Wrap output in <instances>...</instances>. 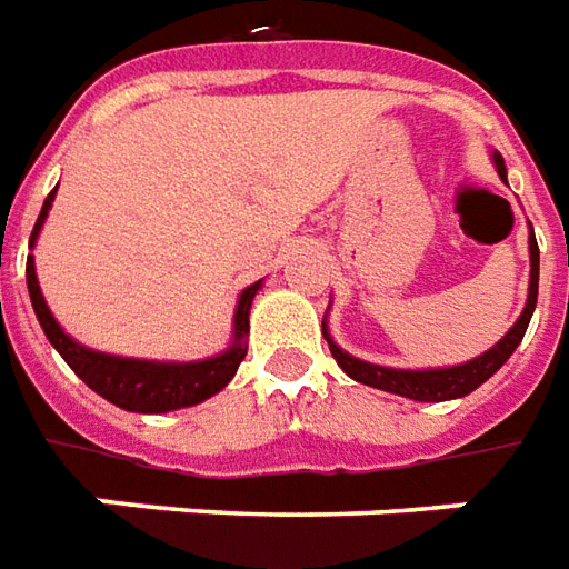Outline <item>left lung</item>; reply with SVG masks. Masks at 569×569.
Wrapping results in <instances>:
<instances>
[{
  "label": "left lung",
  "instance_id": "obj_1",
  "mask_svg": "<svg viewBox=\"0 0 569 569\" xmlns=\"http://www.w3.org/2000/svg\"><path fill=\"white\" fill-rule=\"evenodd\" d=\"M492 162H496V172L506 181V162L499 153H492ZM536 296H539V246H536L533 228H530V292H527V305L520 311L518 323L508 329L502 339L492 345L490 351H483L475 360L468 363H459V367H443V369H391L379 367V363H367L360 357H351L348 351H341L336 341L329 339L323 320V339L329 341V351L353 381L360 385H369V388H379V391H391V395L409 397V400H422V403H440V400H456V397L471 395L475 388H480L483 381L490 379L496 369L506 363L508 357L515 353V348L523 339L527 326H530V317L536 311Z\"/></svg>",
  "mask_w": 569,
  "mask_h": 569
}]
</instances>
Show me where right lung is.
Listing matches in <instances>:
<instances>
[{"label": "right lung", "instance_id": "add662e5", "mask_svg": "<svg viewBox=\"0 0 569 569\" xmlns=\"http://www.w3.org/2000/svg\"><path fill=\"white\" fill-rule=\"evenodd\" d=\"M54 193H58V188L51 190L46 202H42V212L36 218V228L30 233V249L36 246V237H39V230H42L46 218H49ZM27 289H30V301H33V311L39 317L42 332L49 336L51 345L67 360V367L73 369L91 391H98L104 400L117 403L119 409H129V412H172V409L202 403L206 397L218 395L237 376V367L243 363L246 357L249 308H252L256 292L261 289V280L246 286L240 298H237L233 345H230L228 351L206 357V360H193V363H160V360L117 357V353L91 351L86 345H79L77 339H70L61 329V323L51 317L49 305L42 298L39 280H36L33 256L27 258Z\"/></svg>", "mask_w": 569, "mask_h": 569}]
</instances>
